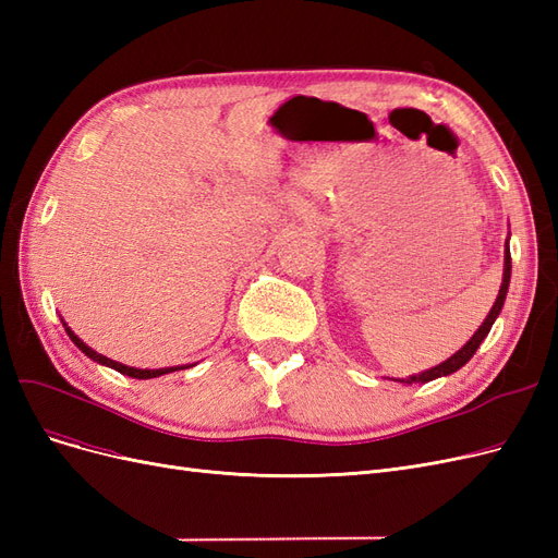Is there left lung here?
<instances>
[{
    "label": "left lung",
    "instance_id": "8db88e82",
    "mask_svg": "<svg viewBox=\"0 0 558 558\" xmlns=\"http://www.w3.org/2000/svg\"><path fill=\"white\" fill-rule=\"evenodd\" d=\"M510 277H512V258H510V238L505 240V263H502V283H500V291H498V298H496V302H494V307H492V312L486 314V318H484V324L475 330V335L470 337V340L453 353V356H449L447 361H442L440 365H435V367H430V369H424V373H418V375H410V377H404V379H396V377H388L391 381H400V384H426V381H433V379H437V377H447V375H453L456 369H461L472 356H475V351L480 349V344L486 340V335H488V330H492V326L496 324V318H498V314H500V310H502V305H505V298H508V289H510Z\"/></svg>",
    "mask_w": 558,
    "mask_h": 558
}]
</instances>
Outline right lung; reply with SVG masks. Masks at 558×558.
I'll return each instance as SVG.
<instances>
[{"label": "right lung", "instance_id": "add662e5", "mask_svg": "<svg viewBox=\"0 0 558 558\" xmlns=\"http://www.w3.org/2000/svg\"><path fill=\"white\" fill-rule=\"evenodd\" d=\"M62 326H64V330H66V335H70V340L86 353L88 359H93L95 363H99V365H107V367H111V369H116V373H121V375H128V377H132V379H154V377H160V375H170V373H174V369H183V367H191V365H179V367H158V369H148V367H130V365H123V363H118V361H111V359H107V356H102V353H97L95 349H90L86 342L81 340V337L64 324V318H62Z\"/></svg>", "mask_w": 558, "mask_h": 558}]
</instances>
